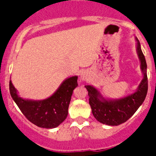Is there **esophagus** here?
<instances>
[{"mask_svg": "<svg viewBox=\"0 0 156 156\" xmlns=\"http://www.w3.org/2000/svg\"><path fill=\"white\" fill-rule=\"evenodd\" d=\"M80 79L82 80H87L89 79V75H88V73H87V72L83 71L82 72L80 73Z\"/></svg>", "mask_w": 156, "mask_h": 156, "instance_id": "34e87169", "label": "esophagus"}]
</instances>
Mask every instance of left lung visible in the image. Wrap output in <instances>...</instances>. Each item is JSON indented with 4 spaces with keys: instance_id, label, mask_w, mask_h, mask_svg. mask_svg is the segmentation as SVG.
<instances>
[{
    "instance_id": "1",
    "label": "left lung",
    "mask_w": 156,
    "mask_h": 156,
    "mask_svg": "<svg viewBox=\"0 0 156 156\" xmlns=\"http://www.w3.org/2000/svg\"><path fill=\"white\" fill-rule=\"evenodd\" d=\"M137 41V53L140 60L141 69L144 73V78L134 94L119 100L107 101L101 97L98 90L90 85L85 87L88 91L89 104L95 119L103 124L118 126L122 124L135 113V112L144 102L148 92V76L147 63L145 58ZM100 98H102L101 100Z\"/></svg>"
}]
</instances>
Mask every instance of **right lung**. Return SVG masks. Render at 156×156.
<instances>
[{"mask_svg": "<svg viewBox=\"0 0 156 156\" xmlns=\"http://www.w3.org/2000/svg\"><path fill=\"white\" fill-rule=\"evenodd\" d=\"M77 78L73 76L66 80L51 97L44 101L19 98L11 80L9 90L15 102L29 121L39 127L50 129L58 126L66 119L73 91L78 86Z\"/></svg>", "mask_w": 156, "mask_h": 156, "instance_id": "right-lung-1", "label": "right lung"}]
</instances>
